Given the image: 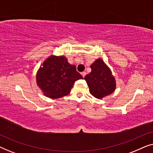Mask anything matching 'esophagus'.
<instances>
[{"label":"esophagus","mask_w":153,"mask_h":153,"mask_svg":"<svg viewBox=\"0 0 153 153\" xmlns=\"http://www.w3.org/2000/svg\"><path fill=\"white\" fill-rule=\"evenodd\" d=\"M81 75H82V76L83 77V78H84L85 75H86V73H85V72H81Z\"/></svg>","instance_id":"esophagus-1"}]
</instances>
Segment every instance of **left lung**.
Listing matches in <instances>:
<instances>
[{
    "label": "left lung",
    "instance_id": "left-lung-1",
    "mask_svg": "<svg viewBox=\"0 0 153 153\" xmlns=\"http://www.w3.org/2000/svg\"><path fill=\"white\" fill-rule=\"evenodd\" d=\"M91 72L84 77L92 95L102 99L111 94L116 89V81L110 69L101 58L91 66Z\"/></svg>",
    "mask_w": 153,
    "mask_h": 153
}]
</instances>
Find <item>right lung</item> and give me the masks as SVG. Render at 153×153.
I'll use <instances>...</instances> for the list:
<instances>
[{"label":"right lung","instance_id":"obj_1","mask_svg":"<svg viewBox=\"0 0 153 153\" xmlns=\"http://www.w3.org/2000/svg\"><path fill=\"white\" fill-rule=\"evenodd\" d=\"M36 79L44 95L57 99L68 95L75 81L83 77L65 56H51L39 68Z\"/></svg>","mask_w":153,"mask_h":153}]
</instances>
